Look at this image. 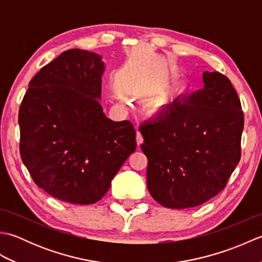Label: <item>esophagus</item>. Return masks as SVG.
<instances>
[{"mask_svg":"<svg viewBox=\"0 0 262 262\" xmlns=\"http://www.w3.org/2000/svg\"><path fill=\"white\" fill-rule=\"evenodd\" d=\"M143 141H144V138H143L142 134L140 133V130L137 129V132H136V142H137V146L138 147L141 146V144L143 143Z\"/></svg>","mask_w":262,"mask_h":262,"instance_id":"34e87169","label":"esophagus"}]
</instances>
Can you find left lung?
Here are the masks:
<instances>
[{
    "label": "left lung",
    "mask_w": 262,
    "mask_h": 262,
    "mask_svg": "<svg viewBox=\"0 0 262 262\" xmlns=\"http://www.w3.org/2000/svg\"><path fill=\"white\" fill-rule=\"evenodd\" d=\"M203 82L140 128L147 189L164 207H196L215 197L241 158L244 117L235 89L219 72H204Z\"/></svg>",
    "instance_id": "left-lung-1"
}]
</instances>
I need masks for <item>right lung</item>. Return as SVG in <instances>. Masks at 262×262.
I'll use <instances>...</instances> for the list:
<instances>
[{"instance_id": "obj_1", "label": "right lung", "mask_w": 262, "mask_h": 262, "mask_svg": "<svg viewBox=\"0 0 262 262\" xmlns=\"http://www.w3.org/2000/svg\"><path fill=\"white\" fill-rule=\"evenodd\" d=\"M100 55L70 49L38 72L19 110L20 155L33 182L62 202L101 199L136 149L130 121L104 115Z\"/></svg>"}]
</instances>
